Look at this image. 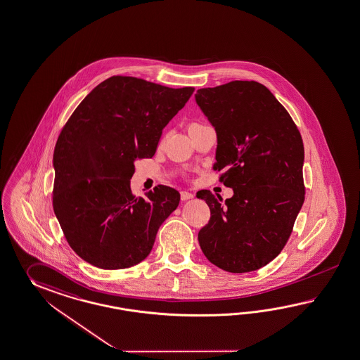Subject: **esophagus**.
<instances>
[{
	"mask_svg": "<svg viewBox=\"0 0 360 360\" xmlns=\"http://www.w3.org/2000/svg\"><path fill=\"white\" fill-rule=\"evenodd\" d=\"M193 193H188V191H182V193H181V199H182V200H190V199H193Z\"/></svg>",
	"mask_w": 360,
	"mask_h": 360,
	"instance_id": "34e87169",
	"label": "esophagus"
}]
</instances>
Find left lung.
<instances>
[{"mask_svg": "<svg viewBox=\"0 0 360 360\" xmlns=\"http://www.w3.org/2000/svg\"><path fill=\"white\" fill-rule=\"evenodd\" d=\"M195 100L217 134L213 169L234 191L225 202L208 190L196 193L211 210L199 245L221 269L252 272L278 256L304 202L300 132L272 92L254 80L202 88Z\"/></svg>", "mask_w": 360, "mask_h": 360, "instance_id": "obj_1", "label": "left lung"}]
</instances>
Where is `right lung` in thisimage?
I'll list each match as a JSON object with an SVG mask.
<instances>
[{
  "label": "right lung",
  "instance_id": "add662e5",
  "mask_svg": "<svg viewBox=\"0 0 360 360\" xmlns=\"http://www.w3.org/2000/svg\"><path fill=\"white\" fill-rule=\"evenodd\" d=\"M193 89L117 75L94 88L63 126L53 155V210L84 262L124 269L148 256L181 195L158 184L136 198L134 162L155 155L164 127Z\"/></svg>",
  "mask_w": 360,
  "mask_h": 360
}]
</instances>
